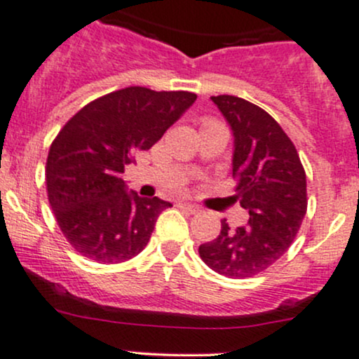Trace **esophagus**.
Segmentation results:
<instances>
[{"instance_id":"34e87169","label":"esophagus","mask_w":359,"mask_h":359,"mask_svg":"<svg viewBox=\"0 0 359 359\" xmlns=\"http://www.w3.org/2000/svg\"><path fill=\"white\" fill-rule=\"evenodd\" d=\"M180 208H184V210H187L189 211V213H199V211H201V208H199L198 205H192V203H180Z\"/></svg>"}]
</instances>
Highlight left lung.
I'll use <instances>...</instances> for the list:
<instances>
[{
	"mask_svg": "<svg viewBox=\"0 0 359 359\" xmlns=\"http://www.w3.org/2000/svg\"><path fill=\"white\" fill-rule=\"evenodd\" d=\"M233 135L236 199L249 211L244 227L222 222L217 239L199 246L203 262L229 278H246L273 265L296 237L306 215V173L282 127L237 96H211Z\"/></svg>",
	"mask_w": 359,
	"mask_h": 359,
	"instance_id": "1",
	"label": "left lung"
}]
</instances>
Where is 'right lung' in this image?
<instances>
[{"mask_svg":"<svg viewBox=\"0 0 359 359\" xmlns=\"http://www.w3.org/2000/svg\"><path fill=\"white\" fill-rule=\"evenodd\" d=\"M196 101L187 90L126 88L97 97L65 123L46 161L51 210L77 252L111 265L137 256L170 203L129 191L122 173Z\"/></svg>","mask_w":359,"mask_h":359,"instance_id":"1","label":"right lung"}]
</instances>
